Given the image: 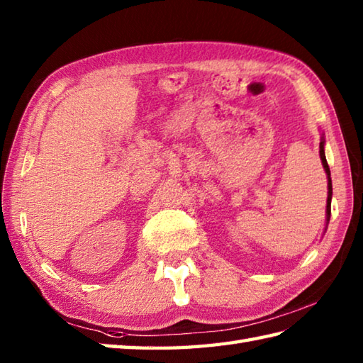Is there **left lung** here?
<instances>
[{
    "mask_svg": "<svg viewBox=\"0 0 363 363\" xmlns=\"http://www.w3.org/2000/svg\"><path fill=\"white\" fill-rule=\"evenodd\" d=\"M320 159L328 176V201H326V228H328V223L330 218V199H333V179H330V169H329L326 154H325V135L323 134H321V142H320Z\"/></svg>",
    "mask_w": 363,
    "mask_h": 363,
    "instance_id": "obj_1",
    "label": "left lung"
}]
</instances>
